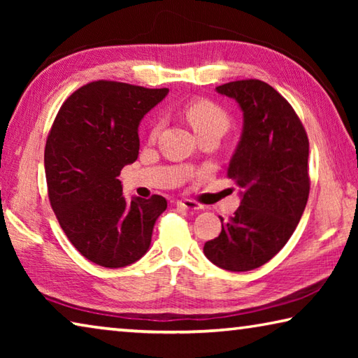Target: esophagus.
<instances>
[{"mask_svg":"<svg viewBox=\"0 0 358 358\" xmlns=\"http://www.w3.org/2000/svg\"><path fill=\"white\" fill-rule=\"evenodd\" d=\"M177 207L185 210H202L203 205L196 201H191V199H183V201H177Z\"/></svg>","mask_w":358,"mask_h":358,"instance_id":"obj_1","label":"esophagus"}]
</instances>
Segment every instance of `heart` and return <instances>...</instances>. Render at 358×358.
<instances>
[{
    "label": "heart",
    "instance_id": "1",
    "mask_svg": "<svg viewBox=\"0 0 358 358\" xmlns=\"http://www.w3.org/2000/svg\"><path fill=\"white\" fill-rule=\"evenodd\" d=\"M185 115L194 131L197 132V136L205 134V132H220V134H222L230 123L229 113L220 104H216L215 101L205 98L187 102L185 107ZM161 128L162 121L157 120L150 131L151 141H155L159 136Z\"/></svg>",
    "mask_w": 358,
    "mask_h": 358
}]
</instances>
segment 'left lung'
<instances>
[{
    "instance_id": "1",
    "label": "left lung",
    "mask_w": 358,
    "mask_h": 358,
    "mask_svg": "<svg viewBox=\"0 0 358 358\" xmlns=\"http://www.w3.org/2000/svg\"><path fill=\"white\" fill-rule=\"evenodd\" d=\"M216 90L243 110V134L227 169L241 202L227 221L221 217V234L203 254L220 268L250 271L282 250L305 211L310 142L292 106L268 83L246 78Z\"/></svg>"
}]
</instances>
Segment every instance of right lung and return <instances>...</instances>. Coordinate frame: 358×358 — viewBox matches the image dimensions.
Instances as JSON below:
<instances>
[{
    "label": "right lung",
    "instance_id": "1",
    "mask_svg": "<svg viewBox=\"0 0 358 358\" xmlns=\"http://www.w3.org/2000/svg\"><path fill=\"white\" fill-rule=\"evenodd\" d=\"M167 88L94 80L63 102L48 131L44 166L48 201L76 250L106 268L148 251L162 196L126 202L121 169L138 156L137 128Z\"/></svg>",
    "mask_w": 358,
    "mask_h": 358
}]
</instances>
